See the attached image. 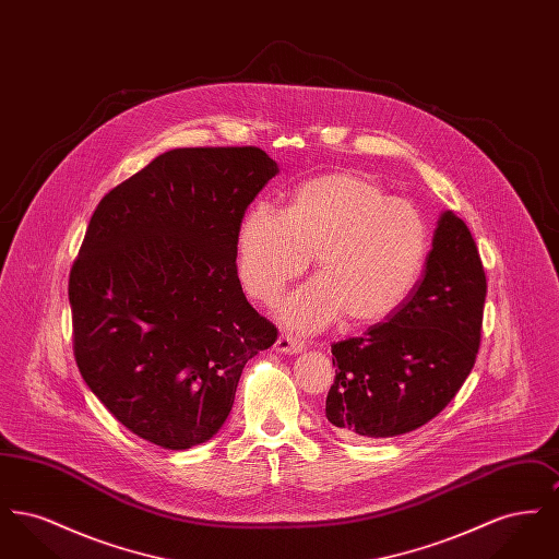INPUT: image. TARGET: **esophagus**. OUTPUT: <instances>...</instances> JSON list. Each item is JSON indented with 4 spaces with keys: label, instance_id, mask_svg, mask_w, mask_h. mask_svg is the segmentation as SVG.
<instances>
[{
    "label": "esophagus",
    "instance_id": "34e87169",
    "mask_svg": "<svg viewBox=\"0 0 559 559\" xmlns=\"http://www.w3.org/2000/svg\"><path fill=\"white\" fill-rule=\"evenodd\" d=\"M274 347H276V352H283V354H297L304 349V342L292 333H281Z\"/></svg>",
    "mask_w": 559,
    "mask_h": 559
}]
</instances>
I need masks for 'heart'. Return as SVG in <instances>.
Masks as SVG:
<instances>
[{
	"mask_svg": "<svg viewBox=\"0 0 559 559\" xmlns=\"http://www.w3.org/2000/svg\"><path fill=\"white\" fill-rule=\"evenodd\" d=\"M314 253L320 276L287 299L283 319L304 331L344 314L371 324L394 314L415 289L426 262V222L415 205L356 171L308 180L287 212L260 203L242 217L240 281L260 304H276Z\"/></svg>",
	"mask_w": 559,
	"mask_h": 559,
	"instance_id": "obj_1",
	"label": "heart"
}]
</instances>
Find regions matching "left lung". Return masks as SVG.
Segmentation results:
<instances>
[{"label":"left lung","mask_w":559,"mask_h":559,"mask_svg":"<svg viewBox=\"0 0 559 559\" xmlns=\"http://www.w3.org/2000/svg\"><path fill=\"white\" fill-rule=\"evenodd\" d=\"M486 272L467 224L442 213L424 278L394 314L335 342L326 419L344 438H392L426 426L476 365Z\"/></svg>","instance_id":"1"}]
</instances>
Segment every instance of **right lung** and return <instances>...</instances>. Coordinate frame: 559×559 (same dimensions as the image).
Listing matches in <instances>:
<instances>
[{
	"mask_svg": "<svg viewBox=\"0 0 559 559\" xmlns=\"http://www.w3.org/2000/svg\"><path fill=\"white\" fill-rule=\"evenodd\" d=\"M278 174L258 146L176 148L108 190L69 274L73 354L108 413L169 451L224 426L278 329L247 301L240 222Z\"/></svg>",
	"mask_w": 559,
	"mask_h": 559,
	"instance_id": "1",
	"label": "right lung"
}]
</instances>
